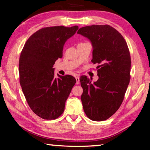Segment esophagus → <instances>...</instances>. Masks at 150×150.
I'll use <instances>...</instances> for the list:
<instances>
[{"label": "esophagus", "mask_w": 150, "mask_h": 150, "mask_svg": "<svg viewBox=\"0 0 150 150\" xmlns=\"http://www.w3.org/2000/svg\"><path fill=\"white\" fill-rule=\"evenodd\" d=\"M75 79H76V84L79 85L80 83V79H79V77H75Z\"/></svg>", "instance_id": "1"}]
</instances>
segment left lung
Returning a JSON list of instances; mask_svg holds the SVG:
<instances>
[{"label":"left lung","mask_w":150,"mask_h":150,"mask_svg":"<svg viewBox=\"0 0 150 150\" xmlns=\"http://www.w3.org/2000/svg\"><path fill=\"white\" fill-rule=\"evenodd\" d=\"M77 34L90 40L93 48L91 62L98 64L96 82L92 83L85 75L80 77L83 110L91 120H107L120 108L130 83L128 45L122 35L109 25L83 27Z\"/></svg>","instance_id":"left-lung-1"}]
</instances>
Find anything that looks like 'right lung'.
<instances>
[{
	"label": "right lung",
	"mask_w": 150,
	"mask_h": 150,
	"mask_svg": "<svg viewBox=\"0 0 150 150\" xmlns=\"http://www.w3.org/2000/svg\"><path fill=\"white\" fill-rule=\"evenodd\" d=\"M79 27H46L38 30L24 44L19 59L20 83L34 112L45 120L62 115L65 101L75 85L71 75H54V65L63 56L65 42Z\"/></svg>",
	"instance_id": "add662e5"
}]
</instances>
